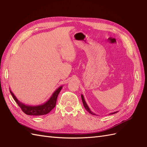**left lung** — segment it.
Returning a JSON list of instances; mask_svg holds the SVG:
<instances>
[{
    "instance_id": "obj_1",
    "label": "left lung",
    "mask_w": 147,
    "mask_h": 147,
    "mask_svg": "<svg viewBox=\"0 0 147 147\" xmlns=\"http://www.w3.org/2000/svg\"><path fill=\"white\" fill-rule=\"evenodd\" d=\"M82 102H83V105H84V107L85 108V109L86 110L88 111L89 113H90L91 114H92V115H96L95 113H93V112L90 110V109L89 108V107H88V105H87V104H86V101L85 100V99H84V96H83V95L82 94ZM118 111H116V112H112V113H110V114L109 115H111V114H115V113H116V112H117Z\"/></svg>"
}]
</instances>
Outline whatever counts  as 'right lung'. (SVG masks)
Returning a JSON list of instances; mask_svg holds the SVG:
<instances>
[{"label": "right lung", "instance_id": "1", "mask_svg": "<svg viewBox=\"0 0 147 147\" xmlns=\"http://www.w3.org/2000/svg\"><path fill=\"white\" fill-rule=\"evenodd\" d=\"M62 88V86H59V88L53 93V94L47 101L43 103L42 104L38 105H26L25 104H23V102L19 100L16 98V96L14 93L12 92L11 89H9V91H10L14 100L16 101V102L17 103L18 105L20 106L21 110L24 112V113L30 115H42L49 113V112L55 107L58 95L59 92H61Z\"/></svg>", "mask_w": 147, "mask_h": 147}]
</instances>
